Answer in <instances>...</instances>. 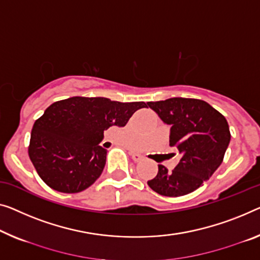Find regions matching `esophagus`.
I'll return each mask as SVG.
<instances>
[{
  "label": "esophagus",
  "instance_id": "esophagus-1",
  "mask_svg": "<svg viewBox=\"0 0 260 260\" xmlns=\"http://www.w3.org/2000/svg\"><path fill=\"white\" fill-rule=\"evenodd\" d=\"M131 156H132V158H133L134 162H140V161H142V158H143L141 155L138 154V153H132Z\"/></svg>",
  "mask_w": 260,
  "mask_h": 260
}]
</instances>
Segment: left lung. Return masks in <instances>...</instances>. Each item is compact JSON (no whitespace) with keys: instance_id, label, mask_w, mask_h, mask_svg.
<instances>
[{"instance_id":"1","label":"left lung","mask_w":260,"mask_h":260,"mask_svg":"<svg viewBox=\"0 0 260 260\" xmlns=\"http://www.w3.org/2000/svg\"><path fill=\"white\" fill-rule=\"evenodd\" d=\"M170 126L169 145L181 154L172 172L158 165L147 183L164 196L179 197L195 191L210 179L223 162L231 134L226 119L200 99L170 98L147 103Z\"/></svg>"}]
</instances>
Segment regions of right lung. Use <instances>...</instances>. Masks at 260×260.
Segmentation results:
<instances>
[{"label":"right lung","instance_id":"1","mask_svg":"<svg viewBox=\"0 0 260 260\" xmlns=\"http://www.w3.org/2000/svg\"><path fill=\"white\" fill-rule=\"evenodd\" d=\"M143 102L72 96L53 103L31 131L29 157L38 175L53 190L73 193L102 175L107 149L99 145L104 131L123 127Z\"/></svg>","mask_w":260,"mask_h":260}]
</instances>
